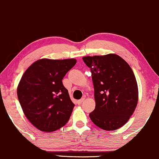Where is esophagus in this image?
I'll use <instances>...</instances> for the list:
<instances>
[{
	"mask_svg": "<svg viewBox=\"0 0 159 159\" xmlns=\"http://www.w3.org/2000/svg\"><path fill=\"white\" fill-rule=\"evenodd\" d=\"M85 100V99L84 98H82L81 99H80V100H79V101L77 102V103H78V104H82V102H84V101Z\"/></svg>",
	"mask_w": 159,
	"mask_h": 159,
	"instance_id": "esophagus-1",
	"label": "esophagus"
}]
</instances>
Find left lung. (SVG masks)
I'll use <instances>...</instances> for the list:
<instances>
[{
	"mask_svg": "<svg viewBox=\"0 0 159 159\" xmlns=\"http://www.w3.org/2000/svg\"><path fill=\"white\" fill-rule=\"evenodd\" d=\"M91 68L95 109L89 117L104 130L117 129L128 121L137 106L138 89L130 66L116 54L83 57Z\"/></svg>",
	"mask_w": 159,
	"mask_h": 159,
	"instance_id": "8db88e82",
	"label": "left lung"
}]
</instances>
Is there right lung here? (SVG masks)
<instances>
[{
  "label": "right lung",
  "mask_w": 159,
  "mask_h": 159,
  "mask_svg": "<svg viewBox=\"0 0 159 159\" xmlns=\"http://www.w3.org/2000/svg\"><path fill=\"white\" fill-rule=\"evenodd\" d=\"M75 63L73 58L40 59L22 75L18 99L26 118L39 130L55 131L70 119L75 104L62 80Z\"/></svg>",
  "instance_id": "1"
}]
</instances>
